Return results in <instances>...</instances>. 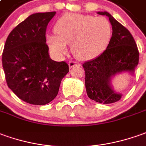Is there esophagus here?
I'll return each instance as SVG.
<instances>
[{
    "label": "esophagus",
    "mask_w": 146,
    "mask_h": 146,
    "mask_svg": "<svg viewBox=\"0 0 146 146\" xmlns=\"http://www.w3.org/2000/svg\"><path fill=\"white\" fill-rule=\"evenodd\" d=\"M68 66H69L70 68L75 67V66H76V67H79V66H80V63H76V62H74V61H70V62L68 63Z\"/></svg>",
    "instance_id": "obj_1"
}]
</instances>
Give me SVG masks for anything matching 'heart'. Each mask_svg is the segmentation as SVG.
I'll return each instance as SVG.
<instances>
[{"instance_id": "obj_1", "label": "heart", "mask_w": 146, "mask_h": 146, "mask_svg": "<svg viewBox=\"0 0 146 146\" xmlns=\"http://www.w3.org/2000/svg\"><path fill=\"white\" fill-rule=\"evenodd\" d=\"M54 32L56 36H47L52 51L63 55L67 52L66 45H71L72 54L80 60L100 56L112 36V27L106 18L78 13L63 15L56 21Z\"/></svg>"}]
</instances>
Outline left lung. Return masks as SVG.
Wrapping results in <instances>:
<instances>
[{
  "instance_id": "obj_1",
  "label": "left lung",
  "mask_w": 146,
  "mask_h": 146,
  "mask_svg": "<svg viewBox=\"0 0 146 146\" xmlns=\"http://www.w3.org/2000/svg\"><path fill=\"white\" fill-rule=\"evenodd\" d=\"M106 16L112 25V36L108 47L100 56L83 63L85 86L88 97L95 102L109 104L122 96L113 90L112 79L121 73L134 75L138 64L139 52L131 33L107 12H98Z\"/></svg>"
}]
</instances>
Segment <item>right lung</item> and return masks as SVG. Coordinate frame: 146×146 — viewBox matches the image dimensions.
<instances>
[{
	"label": "right lung",
	"instance_id": "1",
	"mask_svg": "<svg viewBox=\"0 0 146 146\" xmlns=\"http://www.w3.org/2000/svg\"><path fill=\"white\" fill-rule=\"evenodd\" d=\"M55 15L56 12L30 15L9 33L2 54L8 86L33 105L52 102L69 71L65 62L50 58L46 44V29Z\"/></svg>",
	"mask_w": 146,
	"mask_h": 146
}]
</instances>
